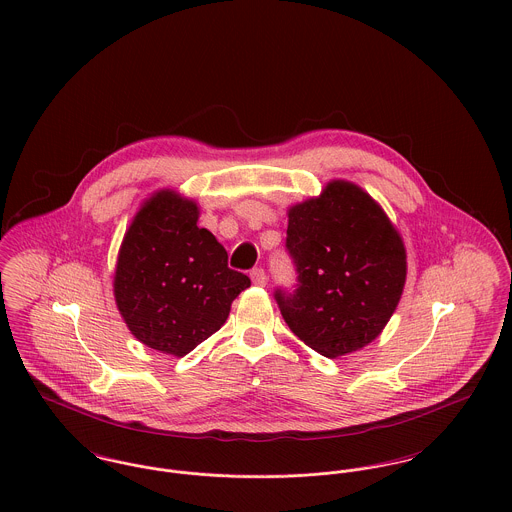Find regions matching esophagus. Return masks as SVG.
Returning <instances> with one entry per match:
<instances>
[{"instance_id":"1","label":"esophagus","mask_w":512,"mask_h":512,"mask_svg":"<svg viewBox=\"0 0 512 512\" xmlns=\"http://www.w3.org/2000/svg\"><path fill=\"white\" fill-rule=\"evenodd\" d=\"M250 278H252V284L258 286V288H264L266 286V272L262 268H254L250 272Z\"/></svg>"}]
</instances>
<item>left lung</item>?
I'll list each match as a JSON object with an SVG mask.
<instances>
[{
    "instance_id": "8db88e82",
    "label": "left lung",
    "mask_w": 512,
    "mask_h": 512,
    "mask_svg": "<svg viewBox=\"0 0 512 512\" xmlns=\"http://www.w3.org/2000/svg\"><path fill=\"white\" fill-rule=\"evenodd\" d=\"M286 246L297 290L276 292L293 333L335 359L372 343L406 284V248L382 207L359 185L333 179L288 211Z\"/></svg>"
}]
</instances>
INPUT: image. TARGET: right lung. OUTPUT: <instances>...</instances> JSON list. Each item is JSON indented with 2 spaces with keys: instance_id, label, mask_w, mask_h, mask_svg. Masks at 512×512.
<instances>
[{
  "instance_id": "1",
  "label": "right lung",
  "mask_w": 512,
  "mask_h": 512,
  "mask_svg": "<svg viewBox=\"0 0 512 512\" xmlns=\"http://www.w3.org/2000/svg\"><path fill=\"white\" fill-rule=\"evenodd\" d=\"M199 207L173 189L155 191L128 226L114 272V297L132 335L149 349L185 357L224 325L250 278L228 254Z\"/></svg>"
}]
</instances>
